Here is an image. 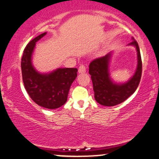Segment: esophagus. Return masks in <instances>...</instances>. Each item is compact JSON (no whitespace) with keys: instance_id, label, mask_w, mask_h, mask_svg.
<instances>
[{"instance_id":"esophagus-1","label":"esophagus","mask_w":159,"mask_h":159,"mask_svg":"<svg viewBox=\"0 0 159 159\" xmlns=\"http://www.w3.org/2000/svg\"><path fill=\"white\" fill-rule=\"evenodd\" d=\"M86 72V67L84 65L81 64L80 65L79 68H78V72L79 73H84V72Z\"/></svg>"}]
</instances>
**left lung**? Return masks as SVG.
<instances>
[{
    "label": "left lung",
    "instance_id": "1",
    "mask_svg": "<svg viewBox=\"0 0 159 159\" xmlns=\"http://www.w3.org/2000/svg\"><path fill=\"white\" fill-rule=\"evenodd\" d=\"M136 48L138 64L136 71L129 81L123 84H116L112 81L109 71V63L111 52L105 56L94 59L89 64V73L93 84L95 99L103 106L113 107L124 102L135 93L140 83L142 72L140 49L137 41L133 38V41L129 43Z\"/></svg>",
    "mask_w": 159,
    "mask_h": 159
}]
</instances>
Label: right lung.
<instances>
[{
  "mask_svg": "<svg viewBox=\"0 0 159 159\" xmlns=\"http://www.w3.org/2000/svg\"><path fill=\"white\" fill-rule=\"evenodd\" d=\"M42 33L25 47L21 58V71L26 92L34 102L47 109H57L67 101L72 82L77 77L76 68H58L50 73L42 74L34 68L32 55L35 43L44 36Z\"/></svg>",
  "mask_w": 159,
  "mask_h": 159,
  "instance_id": "add662e5",
  "label": "right lung"
}]
</instances>
